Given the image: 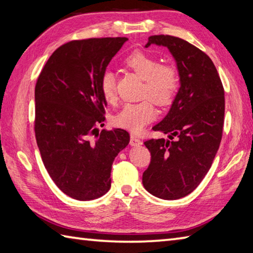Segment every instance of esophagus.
Masks as SVG:
<instances>
[{
	"label": "esophagus",
	"instance_id": "obj_1",
	"mask_svg": "<svg viewBox=\"0 0 253 253\" xmlns=\"http://www.w3.org/2000/svg\"><path fill=\"white\" fill-rule=\"evenodd\" d=\"M129 144H130V146H139V145H141V140H140L136 135L131 134V135H130V141H129Z\"/></svg>",
	"mask_w": 253,
	"mask_h": 253
}]
</instances>
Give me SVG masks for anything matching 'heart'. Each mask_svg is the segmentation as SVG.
Masks as SVG:
<instances>
[{"instance_id":"1","label":"heart","mask_w":253,"mask_h":253,"mask_svg":"<svg viewBox=\"0 0 253 253\" xmlns=\"http://www.w3.org/2000/svg\"><path fill=\"white\" fill-rule=\"evenodd\" d=\"M126 66L144 80L142 96L138 103H127L114 117L115 125L130 131L138 132L147 124L154 121L156 109L154 102L159 106H167L173 102L180 88L178 71L171 65H165L157 58L144 52H135L125 61ZM99 89L105 102L116 103V85L111 71H105L99 81Z\"/></svg>"}]
</instances>
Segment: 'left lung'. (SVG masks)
<instances>
[{
    "instance_id": "left-lung-1",
    "label": "left lung",
    "mask_w": 253,
    "mask_h": 253,
    "mask_svg": "<svg viewBox=\"0 0 253 253\" xmlns=\"http://www.w3.org/2000/svg\"><path fill=\"white\" fill-rule=\"evenodd\" d=\"M151 44L170 50L181 86L167 116L153 127L170 140L144 142L151 157L142 185L158 198L173 200L194 191L212 165L222 138L224 89L213 62L195 45L171 35L149 36L146 47Z\"/></svg>"
}]
</instances>
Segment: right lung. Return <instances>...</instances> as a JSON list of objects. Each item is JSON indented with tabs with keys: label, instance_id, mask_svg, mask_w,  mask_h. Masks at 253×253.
<instances>
[{
	"label": "right lung",
	"instance_id": "obj_1",
	"mask_svg": "<svg viewBox=\"0 0 253 253\" xmlns=\"http://www.w3.org/2000/svg\"><path fill=\"white\" fill-rule=\"evenodd\" d=\"M127 38L74 40L50 55L35 85L34 131L45 168L77 200L111 188L112 165L129 142L126 130L98 131L106 102L99 81Z\"/></svg>",
	"mask_w": 253,
	"mask_h": 253
}]
</instances>
